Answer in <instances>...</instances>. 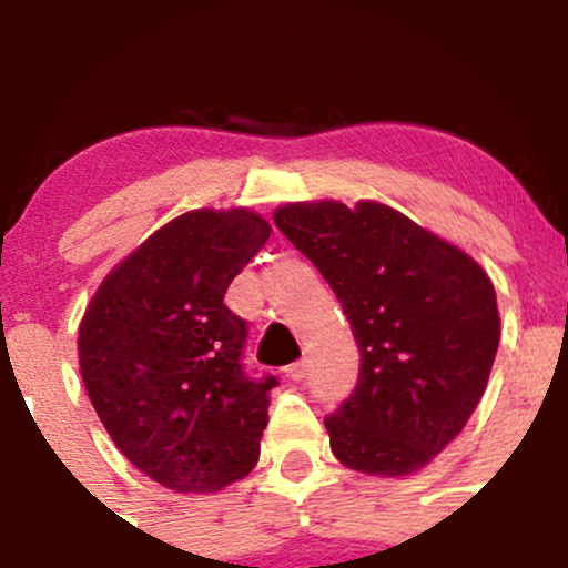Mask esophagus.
Segmentation results:
<instances>
[{"label": "esophagus", "mask_w": 568, "mask_h": 568, "mask_svg": "<svg viewBox=\"0 0 568 568\" xmlns=\"http://www.w3.org/2000/svg\"><path fill=\"white\" fill-rule=\"evenodd\" d=\"M285 375H288L291 381H302L304 375H307V362L300 359V362L288 364V367H285Z\"/></svg>", "instance_id": "1"}]
</instances>
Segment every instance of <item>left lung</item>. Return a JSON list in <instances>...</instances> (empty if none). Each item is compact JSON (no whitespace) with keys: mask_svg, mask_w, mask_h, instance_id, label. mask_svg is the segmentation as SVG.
<instances>
[{"mask_svg":"<svg viewBox=\"0 0 568 568\" xmlns=\"http://www.w3.org/2000/svg\"><path fill=\"white\" fill-rule=\"evenodd\" d=\"M274 223L324 274L359 345L356 389L324 419L334 457L367 476L416 474L487 389L500 343L487 272L378 201L285 204Z\"/></svg>","mask_w":568,"mask_h":568,"instance_id":"8db88e82","label":"left lung"}]
</instances>
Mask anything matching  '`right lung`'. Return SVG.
Returning <instances> with one entry per match:
<instances>
[{
  "mask_svg": "<svg viewBox=\"0 0 568 568\" xmlns=\"http://www.w3.org/2000/svg\"><path fill=\"white\" fill-rule=\"evenodd\" d=\"M272 225L250 209H195L109 272L79 326L89 399L149 479L214 493L258 463L274 375L242 367L247 324L223 304Z\"/></svg>",
  "mask_w": 568,
  "mask_h": 568,
  "instance_id": "add662e5",
  "label": "right lung"
}]
</instances>
